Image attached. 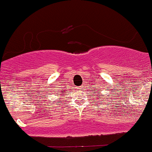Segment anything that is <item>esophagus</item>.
<instances>
[{
    "mask_svg": "<svg viewBox=\"0 0 152 152\" xmlns=\"http://www.w3.org/2000/svg\"><path fill=\"white\" fill-rule=\"evenodd\" d=\"M78 88H79V89H80V88H83V86H79V87H78Z\"/></svg>",
    "mask_w": 152,
    "mask_h": 152,
    "instance_id": "1",
    "label": "esophagus"
}]
</instances>
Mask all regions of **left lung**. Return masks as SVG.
Returning <instances> with one entry per match:
<instances>
[{
  "mask_svg": "<svg viewBox=\"0 0 152 152\" xmlns=\"http://www.w3.org/2000/svg\"><path fill=\"white\" fill-rule=\"evenodd\" d=\"M96 91H97V90H96ZM94 94H96V93H94Z\"/></svg>",
  "mask_w": 152,
  "mask_h": 152,
  "instance_id": "8db88e82",
  "label": "left lung"
}]
</instances>
